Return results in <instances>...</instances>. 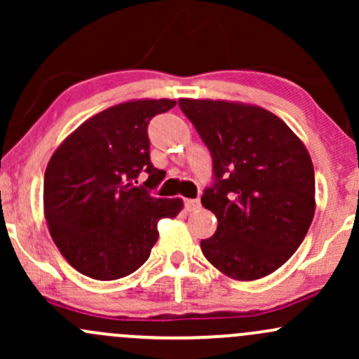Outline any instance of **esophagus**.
Instances as JSON below:
<instances>
[{
  "label": "esophagus",
  "instance_id": "esophagus-1",
  "mask_svg": "<svg viewBox=\"0 0 359 359\" xmlns=\"http://www.w3.org/2000/svg\"><path fill=\"white\" fill-rule=\"evenodd\" d=\"M184 207H187V210H196V209H200V200H196V198H188V200H184Z\"/></svg>",
  "mask_w": 359,
  "mask_h": 359
}]
</instances>
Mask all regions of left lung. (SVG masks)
I'll list each match as a JSON object with an SVG mask.
<instances>
[{
    "instance_id": "obj_1",
    "label": "left lung",
    "mask_w": 359,
    "mask_h": 359,
    "mask_svg": "<svg viewBox=\"0 0 359 359\" xmlns=\"http://www.w3.org/2000/svg\"><path fill=\"white\" fill-rule=\"evenodd\" d=\"M212 157L202 205L217 229L200 241L214 267L240 280L269 276L298 250L315 214L310 154L267 109L226 101L180 99Z\"/></svg>"
}]
</instances>
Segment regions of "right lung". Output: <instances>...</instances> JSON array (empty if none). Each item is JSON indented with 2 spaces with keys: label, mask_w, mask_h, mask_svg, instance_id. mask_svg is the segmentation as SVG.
Masks as SVG:
<instances>
[{
  "label": "right lung",
  "mask_w": 359,
  "mask_h": 359,
  "mask_svg": "<svg viewBox=\"0 0 359 359\" xmlns=\"http://www.w3.org/2000/svg\"><path fill=\"white\" fill-rule=\"evenodd\" d=\"M176 102L130 101L87 119L57 147L44 172L49 233L73 269L97 280L130 276L147 262L157 222L180 198H157L164 171L150 163L149 123ZM145 172L148 180L137 184Z\"/></svg>",
  "instance_id": "1"
}]
</instances>
